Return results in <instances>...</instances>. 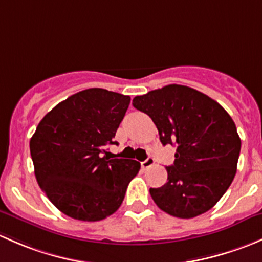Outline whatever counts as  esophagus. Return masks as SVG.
Returning <instances> with one entry per match:
<instances>
[{"label":"esophagus","instance_id":"1","mask_svg":"<svg viewBox=\"0 0 262 262\" xmlns=\"http://www.w3.org/2000/svg\"><path fill=\"white\" fill-rule=\"evenodd\" d=\"M154 163H155V161H154V159L150 158V156H149V158H147L146 160L142 161V163H141V168L144 169V170H146V169H149L150 166L154 165Z\"/></svg>","mask_w":262,"mask_h":262}]
</instances>
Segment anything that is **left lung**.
I'll return each instance as SVG.
<instances>
[{"label":"left lung","instance_id":"1","mask_svg":"<svg viewBox=\"0 0 262 262\" xmlns=\"http://www.w3.org/2000/svg\"><path fill=\"white\" fill-rule=\"evenodd\" d=\"M150 116L163 145H177L168 182L150 188L161 211L193 218L212 208L236 175L241 140L231 116L202 92L169 84L132 99Z\"/></svg>","mask_w":262,"mask_h":262}]
</instances>
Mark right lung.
<instances>
[{
    "mask_svg": "<svg viewBox=\"0 0 262 262\" xmlns=\"http://www.w3.org/2000/svg\"><path fill=\"white\" fill-rule=\"evenodd\" d=\"M130 101L116 92L90 88L56 104L37 125L30 140L35 177L64 214L96 222L120 208L140 163L110 159L104 146L117 144L113 137Z\"/></svg>",
    "mask_w": 262,
    "mask_h": 262,
    "instance_id": "1",
    "label": "right lung"
}]
</instances>
